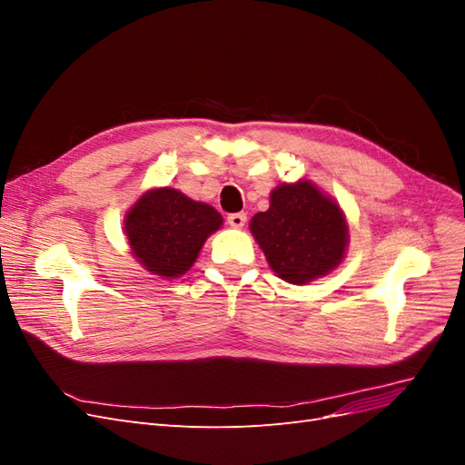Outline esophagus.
I'll list each match as a JSON object with an SVG mask.
<instances>
[{"instance_id": "obj_1", "label": "esophagus", "mask_w": 465, "mask_h": 465, "mask_svg": "<svg viewBox=\"0 0 465 465\" xmlns=\"http://www.w3.org/2000/svg\"><path fill=\"white\" fill-rule=\"evenodd\" d=\"M246 213H231L229 217H227V223L231 224L232 229H242L244 224H246Z\"/></svg>"}]
</instances>
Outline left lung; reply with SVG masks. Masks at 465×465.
Instances as JSON below:
<instances>
[{"mask_svg": "<svg viewBox=\"0 0 465 465\" xmlns=\"http://www.w3.org/2000/svg\"><path fill=\"white\" fill-rule=\"evenodd\" d=\"M250 231L272 270L292 285L331 272L347 246L340 205L304 180L275 188L270 209L252 217Z\"/></svg>", "mask_w": 465, "mask_h": 465, "instance_id": "obj_1", "label": "left lung"}]
</instances>
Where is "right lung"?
<instances>
[{"mask_svg": "<svg viewBox=\"0 0 465 465\" xmlns=\"http://www.w3.org/2000/svg\"><path fill=\"white\" fill-rule=\"evenodd\" d=\"M221 223V213L211 205L173 188H159L130 209L124 229L135 258L151 273L178 277L190 270L205 238Z\"/></svg>", "mask_w": 465, "mask_h": 465, "instance_id": "1", "label": "right lung"}]
</instances>
